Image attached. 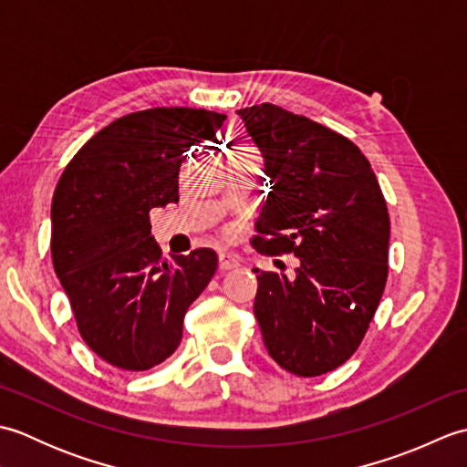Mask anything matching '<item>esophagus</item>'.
Returning <instances> with one entry per match:
<instances>
[{
  "mask_svg": "<svg viewBox=\"0 0 467 467\" xmlns=\"http://www.w3.org/2000/svg\"><path fill=\"white\" fill-rule=\"evenodd\" d=\"M239 259H236L234 254H226V253H221L218 254V269L221 271H231V269H236L239 266Z\"/></svg>",
  "mask_w": 467,
  "mask_h": 467,
  "instance_id": "esophagus-1",
  "label": "esophagus"
}]
</instances>
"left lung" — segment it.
Wrapping results in <instances>:
<instances>
[{
	"mask_svg": "<svg viewBox=\"0 0 467 467\" xmlns=\"http://www.w3.org/2000/svg\"><path fill=\"white\" fill-rule=\"evenodd\" d=\"M269 176L261 254L293 253L295 275L259 273L254 317L266 351L299 377L329 373L359 347L387 281L389 214L371 164L331 128L275 104L236 112Z\"/></svg>",
	"mask_w": 467,
	"mask_h": 467,
	"instance_id": "1",
	"label": "left lung"
}]
</instances>
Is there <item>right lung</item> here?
Instances as JSON below:
<instances>
[{"mask_svg": "<svg viewBox=\"0 0 467 467\" xmlns=\"http://www.w3.org/2000/svg\"><path fill=\"white\" fill-rule=\"evenodd\" d=\"M224 114L150 108L118 118L69 161L52 201V261L82 339L118 369L146 371L182 339L186 309L216 271V253L164 261L150 211L178 202V171L213 140Z\"/></svg>", "mask_w": 467, "mask_h": 467, "instance_id": "add662e5", "label": "right lung"}]
</instances>
